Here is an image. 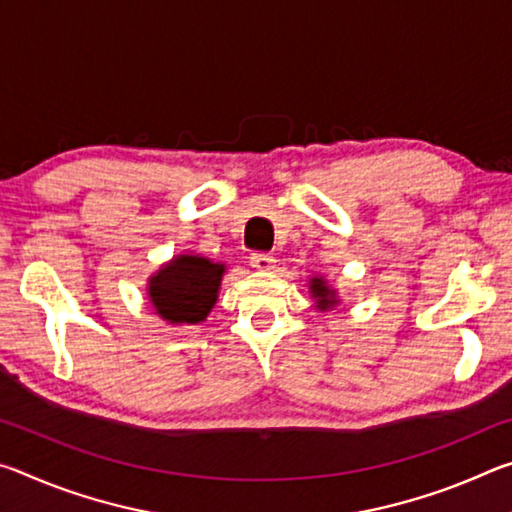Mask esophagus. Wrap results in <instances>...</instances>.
Masks as SVG:
<instances>
[{
    "instance_id": "obj_1",
    "label": "esophagus",
    "mask_w": 512,
    "mask_h": 512,
    "mask_svg": "<svg viewBox=\"0 0 512 512\" xmlns=\"http://www.w3.org/2000/svg\"><path fill=\"white\" fill-rule=\"evenodd\" d=\"M250 266L257 268V271H271L275 266V259L268 253H253L250 255Z\"/></svg>"
}]
</instances>
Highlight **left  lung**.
Listing matches in <instances>:
<instances>
[{
    "label": "left lung",
    "mask_w": 512,
    "mask_h": 512,
    "mask_svg": "<svg viewBox=\"0 0 512 512\" xmlns=\"http://www.w3.org/2000/svg\"><path fill=\"white\" fill-rule=\"evenodd\" d=\"M311 293H314V298H318L320 309H327V307L336 305L334 291L323 282V277H314V280H311Z\"/></svg>",
    "instance_id": "8db88e82"
}]
</instances>
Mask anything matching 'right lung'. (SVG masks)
<instances>
[{"label": "right lung", "mask_w": 512, "mask_h": 512, "mask_svg": "<svg viewBox=\"0 0 512 512\" xmlns=\"http://www.w3.org/2000/svg\"><path fill=\"white\" fill-rule=\"evenodd\" d=\"M223 264L205 257L180 255L151 277L149 296L158 314L169 323L205 320L219 293Z\"/></svg>", "instance_id": "1"}]
</instances>
